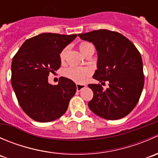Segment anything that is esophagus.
I'll return each instance as SVG.
<instances>
[{
  "label": "esophagus",
  "mask_w": 158,
  "mask_h": 158,
  "mask_svg": "<svg viewBox=\"0 0 158 158\" xmlns=\"http://www.w3.org/2000/svg\"><path fill=\"white\" fill-rule=\"evenodd\" d=\"M84 87H85V85H82V84L76 83V90H77L78 92H79V91L82 90Z\"/></svg>",
  "instance_id": "obj_1"
}]
</instances>
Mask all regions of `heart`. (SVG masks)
<instances>
[{
	"instance_id": "obj_1",
	"label": "heart",
	"mask_w": 158,
	"mask_h": 158,
	"mask_svg": "<svg viewBox=\"0 0 158 158\" xmlns=\"http://www.w3.org/2000/svg\"><path fill=\"white\" fill-rule=\"evenodd\" d=\"M92 47L91 44L88 42H82L79 44V49L82 54L85 52V51L88 49L89 47ZM60 59L61 60H64L65 57V50L63 49L61 52H60ZM90 74V71L87 69H84V68L80 67H69L66 69L64 71V75L69 79L75 81L76 82H83L86 79L87 76Z\"/></svg>"
}]
</instances>
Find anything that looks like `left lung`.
Listing matches in <instances>:
<instances>
[{
	"instance_id": "left-lung-1",
	"label": "left lung",
	"mask_w": 158,
	"mask_h": 158,
	"mask_svg": "<svg viewBox=\"0 0 158 158\" xmlns=\"http://www.w3.org/2000/svg\"><path fill=\"white\" fill-rule=\"evenodd\" d=\"M82 40L92 43L98 55L96 80L109 82L103 90L99 84H89L93 98L88 103L92 112L108 120L128 114L136 106L144 83L141 56L128 38L108 30L79 33Z\"/></svg>"
}]
</instances>
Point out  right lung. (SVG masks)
Wrapping results in <instances>:
<instances>
[{
  "label": "right lung",
  "mask_w": 158,
  "mask_h": 158,
  "mask_svg": "<svg viewBox=\"0 0 158 158\" xmlns=\"http://www.w3.org/2000/svg\"><path fill=\"white\" fill-rule=\"evenodd\" d=\"M76 36L41 33L27 40L13 58V89L23 111L36 122H49L61 117L76 93L73 80L60 77L58 84L52 85L48 76L60 67V52Z\"/></svg>",
  "instance_id": "obj_1"
}]
</instances>
